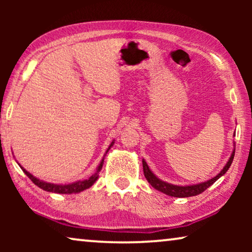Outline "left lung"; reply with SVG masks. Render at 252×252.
<instances>
[{
    "label": "left lung",
    "instance_id": "8db88e82",
    "mask_svg": "<svg viewBox=\"0 0 252 252\" xmlns=\"http://www.w3.org/2000/svg\"><path fill=\"white\" fill-rule=\"evenodd\" d=\"M234 136H235V133H234ZM234 155H235V148H234L232 151V155H230L229 159L227 160V163L221 171L219 172L216 177H213L212 179H210L208 181L204 182H199V184H194V185H188V186H178V185H172L168 184L166 181L160 180L159 178H157L155 173H153V171L150 170L149 166H148L147 161L142 159V166H143V173L144 177L148 180V182L153 186V187L156 189L158 191H161L165 195L172 196V197H190V196H196L199 195L201 192H203L205 189H208L210 186H212L215 182L218 180L219 178H221L223 174L228 171V168L230 165L233 163V158Z\"/></svg>",
    "mask_w": 252,
    "mask_h": 252
}]
</instances>
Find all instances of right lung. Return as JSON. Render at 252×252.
I'll return each mask as SVG.
<instances>
[{
    "instance_id": "obj_1",
    "label": "right lung",
    "mask_w": 252,
    "mask_h": 252,
    "mask_svg": "<svg viewBox=\"0 0 252 252\" xmlns=\"http://www.w3.org/2000/svg\"><path fill=\"white\" fill-rule=\"evenodd\" d=\"M115 144V141H112L111 143H110V146L108 149H106L105 154H104V157L105 155L108 154V151L111 149V147ZM104 157L102 158L101 163L98 164L97 168H96V172L93 175H91L88 179H86V180H79V181H75V182H71V184H65V185H57V184H50V182H47V181H43V180H40V179H37L34 177L33 174H31L30 172H27L25 168H24L22 165L18 164L20 168L24 171V173H25L27 177H29L31 180L33 181V184H35L37 187H40L41 189H43V190L46 191H49V192H56V194H78V192L80 191H84L86 189L91 188L93 185L95 184L96 180L98 179V173L99 171L102 170V166L103 164H104Z\"/></svg>"
}]
</instances>
